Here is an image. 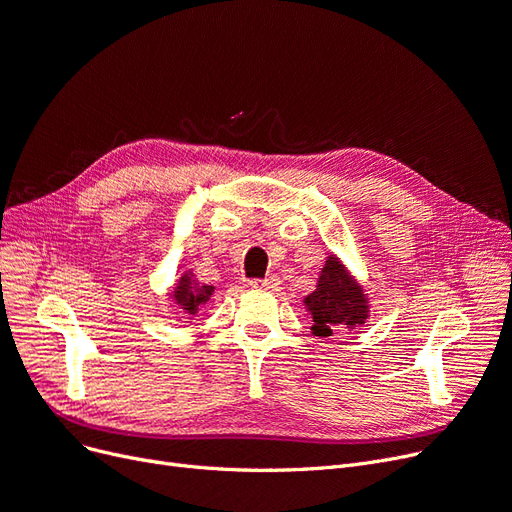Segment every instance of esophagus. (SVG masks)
<instances>
[{
	"label": "esophagus",
	"mask_w": 512,
	"mask_h": 512,
	"mask_svg": "<svg viewBox=\"0 0 512 512\" xmlns=\"http://www.w3.org/2000/svg\"><path fill=\"white\" fill-rule=\"evenodd\" d=\"M249 285L253 289H276L278 287V278L270 276V278H253L249 280Z\"/></svg>",
	"instance_id": "1"
}]
</instances>
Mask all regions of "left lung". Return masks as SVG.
<instances>
[{
  "instance_id": "8db88e82",
  "label": "left lung",
  "mask_w": 512,
  "mask_h": 512,
  "mask_svg": "<svg viewBox=\"0 0 512 512\" xmlns=\"http://www.w3.org/2000/svg\"><path fill=\"white\" fill-rule=\"evenodd\" d=\"M304 304L312 314V333L318 337H329L337 329H354L369 316V301L363 289L335 255L327 259L316 289Z\"/></svg>"
}]
</instances>
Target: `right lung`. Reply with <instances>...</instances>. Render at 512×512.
<instances>
[{
  "label": "right lung",
  "mask_w": 512,
  "mask_h": 512,
  "mask_svg": "<svg viewBox=\"0 0 512 512\" xmlns=\"http://www.w3.org/2000/svg\"><path fill=\"white\" fill-rule=\"evenodd\" d=\"M215 287L208 285H198V282L192 278V274H183L177 282V287L173 291L175 304L181 306L187 314H196L208 299H211Z\"/></svg>",
  "instance_id": "1"
}]
</instances>
